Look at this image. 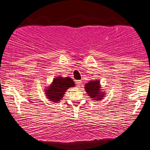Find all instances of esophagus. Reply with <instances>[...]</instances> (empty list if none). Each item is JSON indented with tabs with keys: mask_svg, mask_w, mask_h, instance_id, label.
Segmentation results:
<instances>
[{
	"mask_svg": "<svg viewBox=\"0 0 150 150\" xmlns=\"http://www.w3.org/2000/svg\"><path fill=\"white\" fill-rule=\"evenodd\" d=\"M75 83H76V85H77V86H78V87H79V86H81V85H82V81H81V80H77L76 81H75Z\"/></svg>",
	"mask_w": 150,
	"mask_h": 150,
	"instance_id": "esophagus-1",
	"label": "esophagus"
}]
</instances>
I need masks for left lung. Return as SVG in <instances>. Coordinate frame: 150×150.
Masks as SVG:
<instances>
[{
    "label": "left lung",
    "mask_w": 150,
    "mask_h": 150,
    "mask_svg": "<svg viewBox=\"0 0 150 150\" xmlns=\"http://www.w3.org/2000/svg\"><path fill=\"white\" fill-rule=\"evenodd\" d=\"M85 90L90 98L94 101H100L105 97V92L101 89L100 81L98 79L90 81L85 84Z\"/></svg>",
    "instance_id": "8db88e82"
}]
</instances>
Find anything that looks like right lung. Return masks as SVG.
<instances>
[{"mask_svg": "<svg viewBox=\"0 0 150 150\" xmlns=\"http://www.w3.org/2000/svg\"><path fill=\"white\" fill-rule=\"evenodd\" d=\"M75 86V82L71 77H56L45 90L46 97L50 101L58 103L62 99L67 89Z\"/></svg>", "mask_w": 150, "mask_h": 150, "instance_id": "right-lung-1", "label": "right lung"}]
</instances>
